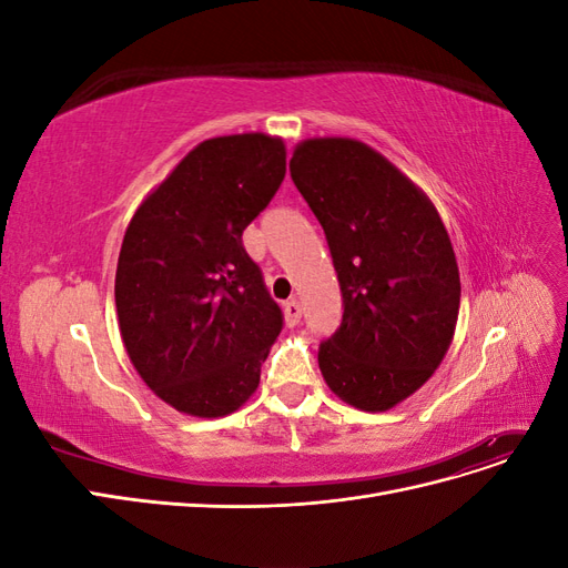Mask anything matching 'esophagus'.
Segmentation results:
<instances>
[{
	"instance_id": "obj_1",
	"label": "esophagus",
	"mask_w": 568,
	"mask_h": 568,
	"mask_svg": "<svg viewBox=\"0 0 568 568\" xmlns=\"http://www.w3.org/2000/svg\"><path fill=\"white\" fill-rule=\"evenodd\" d=\"M301 315H303V307L296 298H291V301L284 303V317H286L288 326H296L301 322Z\"/></svg>"
}]
</instances>
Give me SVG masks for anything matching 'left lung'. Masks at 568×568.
Returning a JSON list of instances; mask_svg holds the SVG:
<instances>
[{
	"mask_svg": "<svg viewBox=\"0 0 568 568\" xmlns=\"http://www.w3.org/2000/svg\"><path fill=\"white\" fill-rule=\"evenodd\" d=\"M320 220L343 296L320 369L343 403L384 412L428 382L450 348L459 270L450 236L422 189L372 146L320 136L288 163Z\"/></svg>",
	"mask_w": 568,
	"mask_h": 568,
	"instance_id": "left-lung-1",
	"label": "left lung"
}]
</instances>
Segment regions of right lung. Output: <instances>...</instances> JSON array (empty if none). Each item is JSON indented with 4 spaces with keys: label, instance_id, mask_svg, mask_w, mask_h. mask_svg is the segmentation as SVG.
<instances>
[{
    "label": "right lung",
    "instance_id": "1",
    "mask_svg": "<svg viewBox=\"0 0 568 568\" xmlns=\"http://www.w3.org/2000/svg\"><path fill=\"white\" fill-rule=\"evenodd\" d=\"M284 175L280 136H215L130 220L115 270L120 336L144 384L184 415L242 407L282 332L284 315L242 234Z\"/></svg>",
    "mask_w": 568,
    "mask_h": 568
}]
</instances>
